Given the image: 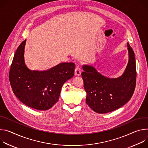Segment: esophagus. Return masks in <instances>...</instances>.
Returning a JSON list of instances; mask_svg holds the SVG:
<instances>
[{
  "label": "esophagus",
  "mask_w": 148,
  "mask_h": 148,
  "mask_svg": "<svg viewBox=\"0 0 148 148\" xmlns=\"http://www.w3.org/2000/svg\"><path fill=\"white\" fill-rule=\"evenodd\" d=\"M81 72H82V70H81V68L80 66H77L76 69H75V74L76 76H79L80 74H81Z\"/></svg>",
  "instance_id": "1"
}]
</instances>
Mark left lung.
Here are the masks:
<instances>
[{
	"label": "left lung",
	"mask_w": 148,
	"mask_h": 148,
	"mask_svg": "<svg viewBox=\"0 0 148 148\" xmlns=\"http://www.w3.org/2000/svg\"><path fill=\"white\" fill-rule=\"evenodd\" d=\"M129 60L123 73L109 78L98 72L93 66L84 64L82 76L86 92V103L95 112L106 113L120 108L132 97L136 86L135 53L127 43Z\"/></svg>",
	"instance_id": "left-lung-1"
}]
</instances>
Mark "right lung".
Instances as JSON below:
<instances>
[{"label":"right lung","mask_w":148,"mask_h":148,"mask_svg":"<svg viewBox=\"0 0 148 148\" xmlns=\"http://www.w3.org/2000/svg\"><path fill=\"white\" fill-rule=\"evenodd\" d=\"M26 39L16 50L9 72L13 92L26 106L39 110L51 108L59 100L63 85L74 76L73 63H61L46 71H32L25 62Z\"/></svg>","instance_id":"right-lung-1"}]
</instances>
